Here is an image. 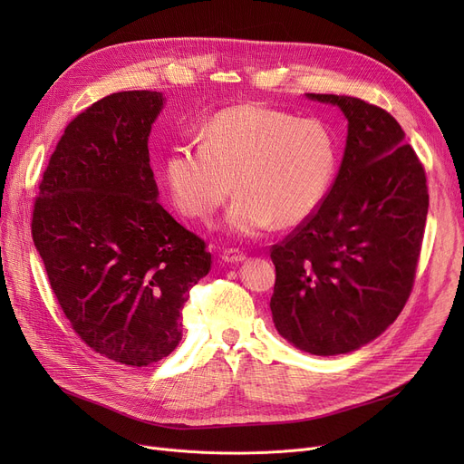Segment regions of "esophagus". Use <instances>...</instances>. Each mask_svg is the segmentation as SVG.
Returning a JSON list of instances; mask_svg holds the SVG:
<instances>
[{"label":"esophagus","mask_w":464,"mask_h":464,"mask_svg":"<svg viewBox=\"0 0 464 464\" xmlns=\"http://www.w3.org/2000/svg\"><path fill=\"white\" fill-rule=\"evenodd\" d=\"M222 259H224L226 263H240V261L246 259V254L240 252V250H235V248H229V250H226V252L222 254Z\"/></svg>","instance_id":"esophagus-1"}]
</instances>
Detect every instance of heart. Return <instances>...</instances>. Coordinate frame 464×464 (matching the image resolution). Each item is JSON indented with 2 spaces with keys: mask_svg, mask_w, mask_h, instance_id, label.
I'll list each match as a JSON object with an SVG mask.
<instances>
[{
  "mask_svg": "<svg viewBox=\"0 0 464 464\" xmlns=\"http://www.w3.org/2000/svg\"><path fill=\"white\" fill-rule=\"evenodd\" d=\"M336 161V137L322 120L242 103L216 112L201 140L175 144L163 175L177 208L195 219H208L235 186L227 227L259 237L275 224L306 222L325 199Z\"/></svg>",
  "mask_w": 464,
  "mask_h": 464,
  "instance_id": "obj_1",
  "label": "heart"
}]
</instances>
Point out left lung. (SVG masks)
I'll return each instance as SVG.
<instances>
[{"label":"left lung","instance_id":"1","mask_svg":"<svg viewBox=\"0 0 464 464\" xmlns=\"http://www.w3.org/2000/svg\"><path fill=\"white\" fill-rule=\"evenodd\" d=\"M348 120L344 158L324 203L271 248L276 331L314 355L364 346L404 308L421 252L425 169L387 111L359 97L306 93Z\"/></svg>","mask_w":464,"mask_h":464}]
</instances>
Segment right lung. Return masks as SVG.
I'll return each instance as SVG.
<instances>
[{
    "instance_id": "right-lung-1",
    "label": "right lung",
    "mask_w": 464,
    "mask_h": 464,
    "mask_svg": "<svg viewBox=\"0 0 464 464\" xmlns=\"http://www.w3.org/2000/svg\"><path fill=\"white\" fill-rule=\"evenodd\" d=\"M163 93H111L69 121L48 160L32 235L71 327L93 352L146 367L182 338L205 240L158 203L149 135Z\"/></svg>"
}]
</instances>
